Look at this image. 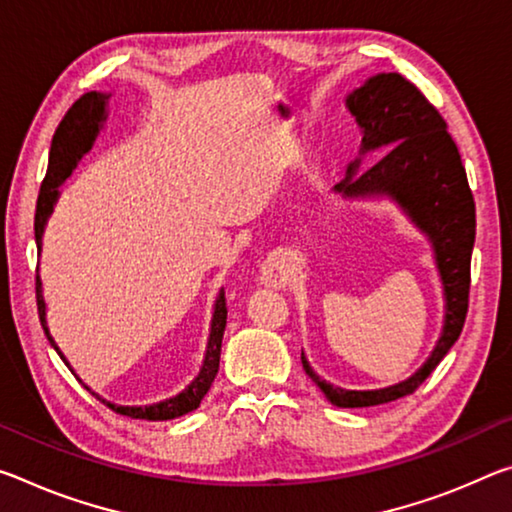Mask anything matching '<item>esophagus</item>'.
I'll return each mask as SVG.
<instances>
[{
    "label": "esophagus",
    "instance_id": "34e87169",
    "mask_svg": "<svg viewBox=\"0 0 512 512\" xmlns=\"http://www.w3.org/2000/svg\"><path fill=\"white\" fill-rule=\"evenodd\" d=\"M259 282H262L264 287H271V289L287 287V282H289L287 253H275L266 259V262L262 264V269H259Z\"/></svg>",
    "mask_w": 512,
    "mask_h": 512
}]
</instances>
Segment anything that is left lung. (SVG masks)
Wrapping results in <instances>:
<instances>
[{"label": "left lung", "mask_w": 512, "mask_h": 512, "mask_svg": "<svg viewBox=\"0 0 512 512\" xmlns=\"http://www.w3.org/2000/svg\"><path fill=\"white\" fill-rule=\"evenodd\" d=\"M346 107L362 129V154L387 150L360 173L355 159L335 191L348 198L389 196L399 202L421 232L431 239L444 287V328L435 351L415 376L371 392L342 389L319 378L300 353V362L330 403L339 408H369L401 399L431 376L458 342L469 307V266L476 237V205L458 145L426 95L399 72H380L346 97Z\"/></svg>", "instance_id": "8db88e82"}]
</instances>
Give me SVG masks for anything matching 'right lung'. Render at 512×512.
Listing matches in <instances>:
<instances>
[{
    "label": "right lung",
    "mask_w": 512,
    "mask_h": 512,
    "mask_svg": "<svg viewBox=\"0 0 512 512\" xmlns=\"http://www.w3.org/2000/svg\"><path fill=\"white\" fill-rule=\"evenodd\" d=\"M107 100H109V95L95 93V91L81 95L79 100L68 109L66 116H63L61 125L56 127V134L52 139V150H50V166H47L45 180H43V184H40V193H38V202H36L34 232H36L38 253H40V243H43L45 223L52 214L56 198H59V186L72 173V168L77 166V161L84 157L88 150H91L95 136H97V132H100L102 120L107 118L104 116ZM36 303H38L40 326H43L47 339H50V344L54 346V351L59 353V358L66 362L68 369L72 371L70 362L66 360V355L59 351V346H56V342L50 335V328H47L43 285H40L38 271H36ZM225 323H227V307H225V291L221 289V294H218L216 305H214L212 330H209V342H207V353H205V362H202V369L196 376V380H193V383L186 387L182 394L173 396V399H166V401L154 403V405H113L109 401L100 399L95 392H91V394H95L102 403H107L113 412H118V415H125V417H132V419L168 421V419L182 417V415H186V412L196 410L200 401L205 399V394L209 392V387H212L216 373H218Z\"/></svg>",
    "instance_id": "add662e5"
}]
</instances>
